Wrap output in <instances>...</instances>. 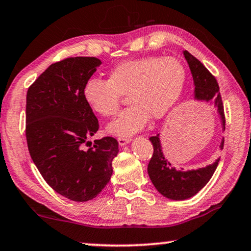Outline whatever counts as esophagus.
<instances>
[{
  "mask_svg": "<svg viewBox=\"0 0 251 251\" xmlns=\"http://www.w3.org/2000/svg\"><path fill=\"white\" fill-rule=\"evenodd\" d=\"M129 142H131V139H128V138H118V143H119L120 147L128 145Z\"/></svg>",
  "mask_w": 251,
  "mask_h": 251,
  "instance_id": "obj_1",
  "label": "esophagus"
}]
</instances>
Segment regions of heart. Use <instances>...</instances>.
I'll use <instances>...</instances> for the list:
<instances>
[{
    "instance_id": "b5f03b06",
    "label": "heart",
    "mask_w": 251,
    "mask_h": 251,
    "mask_svg": "<svg viewBox=\"0 0 251 251\" xmlns=\"http://www.w3.org/2000/svg\"><path fill=\"white\" fill-rule=\"evenodd\" d=\"M186 83L185 66L178 58L149 56L119 63L109 72V79L89 78L82 98L93 112L115 116L123 95L132 103L106 127L110 134L128 136L146 127L151 116L165 117L181 98Z\"/></svg>"
}]
</instances>
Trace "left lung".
<instances>
[{
  "instance_id": "1",
  "label": "left lung",
  "mask_w": 251,
  "mask_h": 251,
  "mask_svg": "<svg viewBox=\"0 0 251 251\" xmlns=\"http://www.w3.org/2000/svg\"><path fill=\"white\" fill-rule=\"evenodd\" d=\"M183 56L189 66L194 81V100L201 102L213 101L215 108L218 113L223 131H225V116L222 96L219 93V86L215 76L208 71V69L195 58L187 50L183 51ZM153 147V155L148 164V175L155 188L166 199L182 201L196 195L211 179L215 173L220 157L212 164L203 168L187 170L176 169L168 159L163 151L160 142V133L149 139ZM224 138L220 141L219 148L223 149Z\"/></svg>"
}]
</instances>
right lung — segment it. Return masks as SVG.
Returning a JSON list of instances; mask_svg holds the SVG:
<instances>
[{
    "mask_svg": "<svg viewBox=\"0 0 251 251\" xmlns=\"http://www.w3.org/2000/svg\"><path fill=\"white\" fill-rule=\"evenodd\" d=\"M102 62L71 57L53 63L29 87L26 96V139L33 162L43 179L64 198L93 200L112 176L118 153L116 139L81 146L99 129V120L82 98L85 82Z\"/></svg>",
    "mask_w": 251,
    "mask_h": 251,
    "instance_id": "obj_1",
    "label": "right lung"
}]
</instances>
